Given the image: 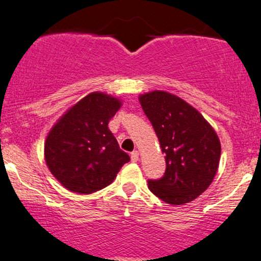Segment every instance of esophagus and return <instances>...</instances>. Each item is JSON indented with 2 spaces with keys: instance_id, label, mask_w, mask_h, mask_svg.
<instances>
[{
  "instance_id": "obj_1",
  "label": "esophagus",
  "mask_w": 261,
  "mask_h": 261,
  "mask_svg": "<svg viewBox=\"0 0 261 261\" xmlns=\"http://www.w3.org/2000/svg\"><path fill=\"white\" fill-rule=\"evenodd\" d=\"M130 159H132V162H138L139 160V151L138 150H134L133 153L130 154Z\"/></svg>"
}]
</instances>
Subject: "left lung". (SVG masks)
Here are the masks:
<instances>
[{"label": "left lung", "mask_w": 261, "mask_h": 261, "mask_svg": "<svg viewBox=\"0 0 261 261\" xmlns=\"http://www.w3.org/2000/svg\"><path fill=\"white\" fill-rule=\"evenodd\" d=\"M143 111L165 154L166 170L148 187L169 204L194 201L206 191L217 174L221 142L212 125L191 105L166 91L139 96Z\"/></svg>", "instance_id": "left-lung-1"}]
</instances>
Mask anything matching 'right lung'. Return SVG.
Masks as SVG:
<instances>
[{"label":"right lung","mask_w":261,"mask_h":261,"mask_svg":"<svg viewBox=\"0 0 261 261\" xmlns=\"http://www.w3.org/2000/svg\"><path fill=\"white\" fill-rule=\"evenodd\" d=\"M122 106L119 98L91 92L70 107L53 125L44 143V159L65 189L89 195L110 185L129 155L108 129Z\"/></svg>","instance_id":"right-lung-1"}]
</instances>
